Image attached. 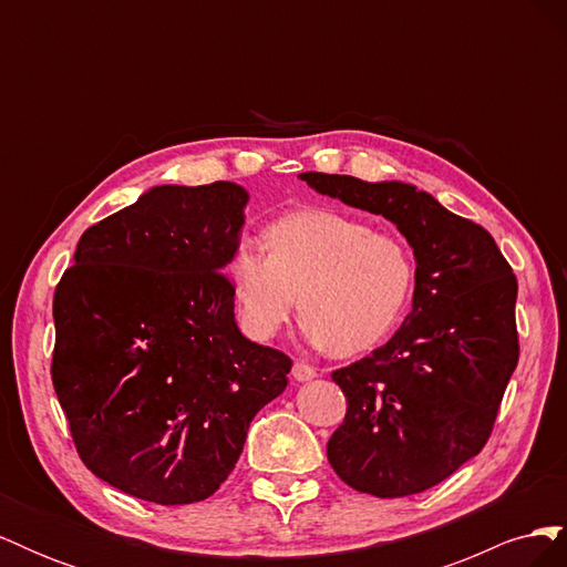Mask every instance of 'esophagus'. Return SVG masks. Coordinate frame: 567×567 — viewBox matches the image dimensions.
<instances>
[{
  "label": "esophagus",
  "mask_w": 567,
  "mask_h": 567,
  "mask_svg": "<svg viewBox=\"0 0 567 567\" xmlns=\"http://www.w3.org/2000/svg\"><path fill=\"white\" fill-rule=\"evenodd\" d=\"M293 379H296L298 383L312 381V379H317V369L310 367V364H305V362H296V364H293Z\"/></svg>",
  "instance_id": "1"
}]
</instances>
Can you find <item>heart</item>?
I'll use <instances>...</instances> for the list:
<instances>
[{
	"mask_svg": "<svg viewBox=\"0 0 567 567\" xmlns=\"http://www.w3.org/2000/svg\"><path fill=\"white\" fill-rule=\"evenodd\" d=\"M262 250L238 248L227 265L236 321L260 342L284 329L298 302L315 346L342 357L371 350L400 321L414 288V255L400 236L329 208L274 219Z\"/></svg>",
	"mask_w": 567,
	"mask_h": 567,
	"instance_id": "heart-1",
	"label": "heart"
}]
</instances>
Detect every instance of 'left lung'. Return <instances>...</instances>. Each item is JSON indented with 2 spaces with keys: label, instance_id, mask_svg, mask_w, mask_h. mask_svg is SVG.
I'll return each mask as SVG.
<instances>
[{
  "label": "left lung",
  "instance_id": "1",
  "mask_svg": "<svg viewBox=\"0 0 567 567\" xmlns=\"http://www.w3.org/2000/svg\"><path fill=\"white\" fill-rule=\"evenodd\" d=\"M298 177L321 196L383 215L414 250L404 323L371 357L331 375L348 414L326 454L357 492L419 494L485 447L518 364V281L483 227L414 184Z\"/></svg>",
  "mask_w": 567,
  "mask_h": 567
}]
</instances>
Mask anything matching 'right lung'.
I'll return each mask as SVG.
<instances>
[{
  "instance_id": "obj_1",
  "label": "right lung",
  "mask_w": 567,
  "mask_h": 567,
  "mask_svg": "<svg viewBox=\"0 0 567 567\" xmlns=\"http://www.w3.org/2000/svg\"><path fill=\"white\" fill-rule=\"evenodd\" d=\"M250 194L234 182L153 186L80 236L54 293L51 381L80 458L136 499H208L290 359L248 340L221 271Z\"/></svg>"
}]
</instances>
